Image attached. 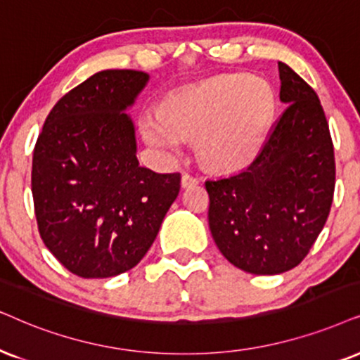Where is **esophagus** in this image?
<instances>
[{"mask_svg": "<svg viewBox=\"0 0 360 360\" xmlns=\"http://www.w3.org/2000/svg\"><path fill=\"white\" fill-rule=\"evenodd\" d=\"M181 184H183V188H193V186L199 184V177L189 174V172H184L183 177H181Z\"/></svg>", "mask_w": 360, "mask_h": 360, "instance_id": "1", "label": "esophagus"}]
</instances>
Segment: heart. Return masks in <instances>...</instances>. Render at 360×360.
I'll use <instances>...</instances> for the list:
<instances>
[{"label": "heart", "mask_w": 360, "mask_h": 360, "mask_svg": "<svg viewBox=\"0 0 360 360\" xmlns=\"http://www.w3.org/2000/svg\"><path fill=\"white\" fill-rule=\"evenodd\" d=\"M274 98L262 79L224 75L167 99L162 111L141 120L153 148L177 153L184 138H198V151L207 165L236 169L256 156L269 126Z\"/></svg>", "instance_id": "1"}]
</instances>
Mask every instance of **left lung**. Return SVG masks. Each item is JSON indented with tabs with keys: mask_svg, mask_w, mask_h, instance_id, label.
I'll return each mask as SVG.
<instances>
[{
	"mask_svg": "<svg viewBox=\"0 0 360 360\" xmlns=\"http://www.w3.org/2000/svg\"><path fill=\"white\" fill-rule=\"evenodd\" d=\"M284 112L245 169L206 181L209 229L227 261L281 274L307 256L330 212L334 146L316 91L279 63Z\"/></svg>",
	"mask_w": 360,
	"mask_h": 360,
	"instance_id": "1",
	"label": "left lung"
}]
</instances>
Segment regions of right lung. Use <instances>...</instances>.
<instances>
[{
	"instance_id": "1",
	"label": "right lung",
	"mask_w": 360,
	"mask_h": 360,
	"mask_svg": "<svg viewBox=\"0 0 360 360\" xmlns=\"http://www.w3.org/2000/svg\"><path fill=\"white\" fill-rule=\"evenodd\" d=\"M149 76L106 70L66 93L36 141L31 171L41 239L68 271L94 279L138 264L181 189V174H159L136 158L124 109Z\"/></svg>"
}]
</instances>
